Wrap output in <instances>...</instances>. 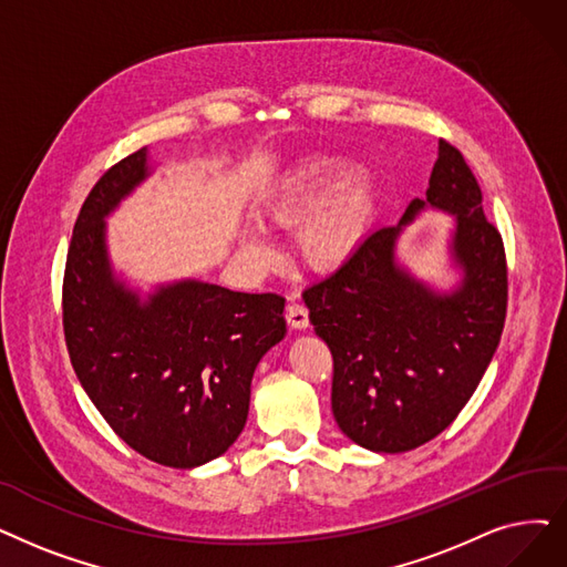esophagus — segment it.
Here are the masks:
<instances>
[{"instance_id":"esophagus-1","label":"esophagus","mask_w":567,"mask_h":567,"mask_svg":"<svg viewBox=\"0 0 567 567\" xmlns=\"http://www.w3.org/2000/svg\"><path fill=\"white\" fill-rule=\"evenodd\" d=\"M285 317H287V324H289L291 329H297V331H301V329H308V327H310L308 308H306L303 303H297V301L289 303V306H287Z\"/></svg>"}]
</instances>
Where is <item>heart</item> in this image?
I'll list each match as a JSON object with an SVG mask.
<instances>
[{"label": "heart", "mask_w": 567, "mask_h": 567, "mask_svg": "<svg viewBox=\"0 0 567 567\" xmlns=\"http://www.w3.org/2000/svg\"><path fill=\"white\" fill-rule=\"evenodd\" d=\"M354 173L344 157H310L278 181L264 202L270 223L299 229V252L317 270H336L357 252L378 208V187L368 174ZM243 250L255 261L276 257V243L264 229L243 231Z\"/></svg>", "instance_id": "b5f03b06"}]
</instances>
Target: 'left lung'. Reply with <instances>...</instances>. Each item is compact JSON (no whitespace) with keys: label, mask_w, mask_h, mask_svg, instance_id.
Here are the masks:
<instances>
[{"label":"left lung","mask_w":567,"mask_h":567,"mask_svg":"<svg viewBox=\"0 0 567 567\" xmlns=\"http://www.w3.org/2000/svg\"><path fill=\"white\" fill-rule=\"evenodd\" d=\"M429 207L455 217L449 251L460 282L450 292L412 277L395 255L404 227ZM303 301L333 354L331 410L352 442L410 452L456 420L501 342L507 266L482 189L454 145L440 138L426 199H414L396 227L368 234Z\"/></svg>","instance_id":"8db88e82"}]
</instances>
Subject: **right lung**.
Returning a JSON list of instances; mask_svg holds the SVG:
<instances>
[{
	"instance_id": "right-lung-1",
	"label": "right lung",
	"mask_w": 567,
	"mask_h": 567,
	"mask_svg": "<svg viewBox=\"0 0 567 567\" xmlns=\"http://www.w3.org/2000/svg\"><path fill=\"white\" fill-rule=\"evenodd\" d=\"M151 171L141 147L87 194L66 255L64 338L109 426L141 456L189 471L240 435L255 368L287 333L285 299L192 278L141 297L122 280L109 257L106 217Z\"/></svg>"
}]
</instances>
